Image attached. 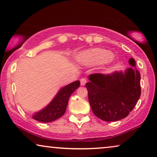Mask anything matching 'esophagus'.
<instances>
[{"label":"esophagus","mask_w":157,"mask_h":157,"mask_svg":"<svg viewBox=\"0 0 157 157\" xmlns=\"http://www.w3.org/2000/svg\"><path fill=\"white\" fill-rule=\"evenodd\" d=\"M86 82H87V79H86L85 78H82V79H80V85H81L82 86L85 85Z\"/></svg>","instance_id":"obj_1"}]
</instances>
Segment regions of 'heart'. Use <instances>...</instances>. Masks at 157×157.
<instances>
[{
    "instance_id": "heart-1",
    "label": "heart",
    "mask_w": 157,
    "mask_h": 157,
    "mask_svg": "<svg viewBox=\"0 0 157 157\" xmlns=\"http://www.w3.org/2000/svg\"><path fill=\"white\" fill-rule=\"evenodd\" d=\"M112 57V54L102 49H92L81 52L77 56V59L85 65H92L107 61Z\"/></svg>"
}]
</instances>
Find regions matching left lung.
<instances>
[{
  "mask_svg": "<svg viewBox=\"0 0 157 157\" xmlns=\"http://www.w3.org/2000/svg\"><path fill=\"white\" fill-rule=\"evenodd\" d=\"M124 72L89 75L86 83L88 99L94 115L105 122L125 118L134 109L141 95L140 72L134 58Z\"/></svg>",
  "mask_w": 157,
  "mask_h": 157,
  "instance_id": "8db88e82",
  "label": "left lung"
}]
</instances>
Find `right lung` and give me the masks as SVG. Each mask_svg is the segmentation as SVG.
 Masks as SVG:
<instances>
[{
  "label": "right lung",
  "mask_w": 157,
  "mask_h": 157,
  "mask_svg": "<svg viewBox=\"0 0 157 157\" xmlns=\"http://www.w3.org/2000/svg\"><path fill=\"white\" fill-rule=\"evenodd\" d=\"M79 80L61 88L50 104L43 109L35 112L33 118L38 122L48 123L57 120L65 114L71 94L79 87Z\"/></svg>",
  "instance_id": "add662e5"
}]
</instances>
